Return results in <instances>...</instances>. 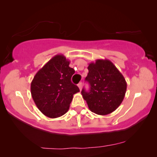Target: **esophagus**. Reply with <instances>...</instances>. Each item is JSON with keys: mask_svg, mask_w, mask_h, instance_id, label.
Masks as SVG:
<instances>
[{"mask_svg": "<svg viewBox=\"0 0 157 157\" xmlns=\"http://www.w3.org/2000/svg\"><path fill=\"white\" fill-rule=\"evenodd\" d=\"M78 86L79 90H82V83L79 82V83L78 84Z\"/></svg>", "mask_w": 157, "mask_h": 157, "instance_id": "obj_1", "label": "esophagus"}]
</instances>
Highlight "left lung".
I'll return each instance as SVG.
<instances>
[{"instance_id":"left-lung-1","label":"left lung","mask_w":157,"mask_h":157,"mask_svg":"<svg viewBox=\"0 0 157 157\" xmlns=\"http://www.w3.org/2000/svg\"><path fill=\"white\" fill-rule=\"evenodd\" d=\"M85 80L90 84L89 92L82 89L84 100L92 112L107 115L114 112L124 98L127 82L122 73L109 59H97L87 67Z\"/></svg>"}]
</instances>
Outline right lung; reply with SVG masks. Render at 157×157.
<instances>
[{
    "label": "right lung",
    "mask_w": 157,
    "mask_h": 157,
    "mask_svg": "<svg viewBox=\"0 0 157 157\" xmlns=\"http://www.w3.org/2000/svg\"><path fill=\"white\" fill-rule=\"evenodd\" d=\"M70 61L63 55L50 59L33 79L30 90L35 105L44 115L50 118L63 116L68 111L73 94L79 92L72 83L75 73Z\"/></svg>",
    "instance_id": "add662e5"
}]
</instances>
